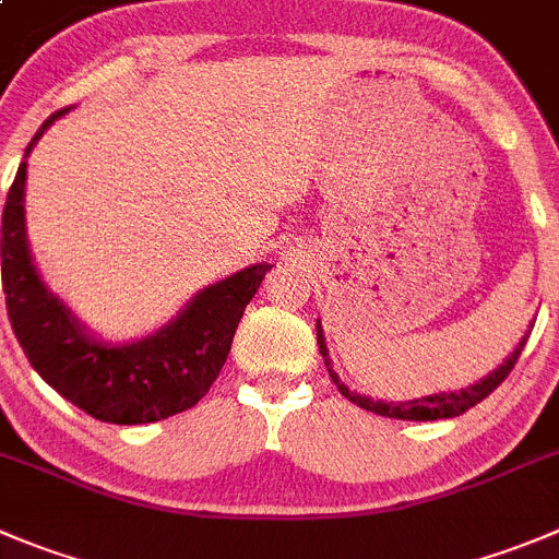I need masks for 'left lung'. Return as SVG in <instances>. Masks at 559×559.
I'll use <instances>...</instances> for the list:
<instances>
[{
    "label": "left lung",
    "instance_id": "obj_1",
    "mask_svg": "<svg viewBox=\"0 0 559 559\" xmlns=\"http://www.w3.org/2000/svg\"><path fill=\"white\" fill-rule=\"evenodd\" d=\"M524 343H527V337H524L522 343H519V348H515L513 354H510L508 359H504V365H499V368L493 370L491 376H486V379H483L480 384H472V386H466V390H461V392H442V395L419 397V401L384 403V401H373V397L356 395V392H350L348 386L340 384V376L332 370V359H329V348H326V343H323V329H321V323H318V348H321L323 362H326L329 376H332V381H334V384H337L340 395H345L350 403H356V406L368 408V412L381 414V417L419 419V423H425V419L459 417V414L469 412L472 406H477V403H480V401H486V397L491 395V392L497 390V386L502 384L504 379H508L510 370L515 368V362H519V356H522V350H524Z\"/></svg>",
    "mask_w": 559,
    "mask_h": 559
}]
</instances>
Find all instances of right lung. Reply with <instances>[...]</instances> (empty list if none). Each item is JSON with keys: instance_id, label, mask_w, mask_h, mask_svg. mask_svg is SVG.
<instances>
[{"instance_id": "1", "label": "right lung", "mask_w": 559, "mask_h": 559, "mask_svg": "<svg viewBox=\"0 0 559 559\" xmlns=\"http://www.w3.org/2000/svg\"><path fill=\"white\" fill-rule=\"evenodd\" d=\"M71 106L55 111L37 134ZM26 164L21 162L2 211V288L10 326L32 368L66 401L100 423L142 425L194 406L219 376L233 334L263 283L269 263L249 265L197 296L169 326L131 345L90 337L66 305L49 294L24 233Z\"/></svg>"}]
</instances>
